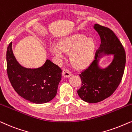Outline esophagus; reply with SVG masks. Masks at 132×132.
Listing matches in <instances>:
<instances>
[{"instance_id":"obj_1","label":"esophagus","mask_w":132,"mask_h":132,"mask_svg":"<svg viewBox=\"0 0 132 132\" xmlns=\"http://www.w3.org/2000/svg\"><path fill=\"white\" fill-rule=\"evenodd\" d=\"M62 75L64 78H69L72 75V73L69 70L64 69L62 71Z\"/></svg>"}]
</instances>
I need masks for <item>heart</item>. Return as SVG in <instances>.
<instances>
[{
    "instance_id": "heart-1",
    "label": "heart",
    "mask_w": 132,
    "mask_h": 132,
    "mask_svg": "<svg viewBox=\"0 0 132 132\" xmlns=\"http://www.w3.org/2000/svg\"><path fill=\"white\" fill-rule=\"evenodd\" d=\"M96 43L93 39L76 33L64 38L50 47L51 53L58 58H64V54H70V62L74 68L85 69L93 60Z\"/></svg>"
}]
</instances>
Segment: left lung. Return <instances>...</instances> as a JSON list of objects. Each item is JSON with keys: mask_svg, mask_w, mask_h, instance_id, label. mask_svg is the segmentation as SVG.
I'll list each match as a JSON object with an SVG mask.
<instances>
[{"mask_svg": "<svg viewBox=\"0 0 132 132\" xmlns=\"http://www.w3.org/2000/svg\"><path fill=\"white\" fill-rule=\"evenodd\" d=\"M94 29L101 37V44L93 62L79 74L82 86L77 91L81 99L88 103L99 102L112 95L121 82L126 64L125 50L113 31L98 24ZM109 54L114 55L112 62L101 68L99 59Z\"/></svg>", "mask_w": 132, "mask_h": 132, "instance_id": "left-lung-1", "label": "left lung"}]
</instances>
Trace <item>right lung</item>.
Returning a JSON list of instances; mask_svg holds the SVG:
<instances>
[{
    "label": "right lung",
    "instance_id": "1",
    "mask_svg": "<svg viewBox=\"0 0 132 132\" xmlns=\"http://www.w3.org/2000/svg\"><path fill=\"white\" fill-rule=\"evenodd\" d=\"M12 43L6 51L7 73L15 91L32 103H45L53 100L62 79V69L50 60L39 68L23 67L13 54Z\"/></svg>",
    "mask_w": 132,
    "mask_h": 132
}]
</instances>
